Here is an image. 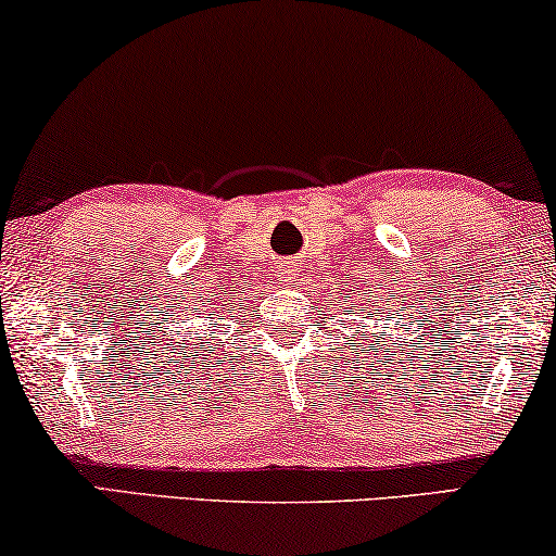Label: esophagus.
I'll return each instance as SVG.
<instances>
[{"label":"esophagus","instance_id":"1","mask_svg":"<svg viewBox=\"0 0 556 556\" xmlns=\"http://www.w3.org/2000/svg\"><path fill=\"white\" fill-rule=\"evenodd\" d=\"M285 275H287V279H289V277H292V271H285Z\"/></svg>","mask_w":556,"mask_h":556}]
</instances>
